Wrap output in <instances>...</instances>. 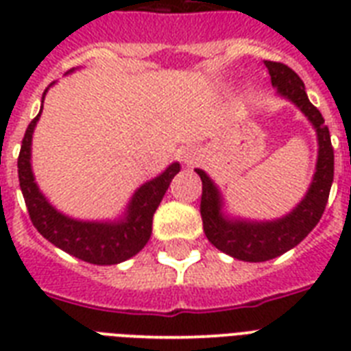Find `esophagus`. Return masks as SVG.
Returning a JSON list of instances; mask_svg holds the SVG:
<instances>
[{"instance_id": "1", "label": "esophagus", "mask_w": 351, "mask_h": 351, "mask_svg": "<svg viewBox=\"0 0 351 351\" xmlns=\"http://www.w3.org/2000/svg\"><path fill=\"white\" fill-rule=\"evenodd\" d=\"M198 151L197 149H186L184 153H182V162L186 165H195L198 162Z\"/></svg>"}]
</instances>
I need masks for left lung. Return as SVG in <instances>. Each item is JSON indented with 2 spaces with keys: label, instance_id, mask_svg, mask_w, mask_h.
Listing matches in <instances>:
<instances>
[{
  "label": "left lung",
  "instance_id": "left-lung-1",
  "mask_svg": "<svg viewBox=\"0 0 351 351\" xmlns=\"http://www.w3.org/2000/svg\"><path fill=\"white\" fill-rule=\"evenodd\" d=\"M266 63L277 95L289 100L308 118L317 134V164L304 198L288 215L273 220H250L224 213V197L206 171L195 169L202 180L204 233L211 244L226 255L244 262H264L289 251L319 224L326 208L333 182V147L324 118L308 100L304 84L295 71L277 62Z\"/></svg>",
  "mask_w": 351,
  "mask_h": 351
}]
</instances>
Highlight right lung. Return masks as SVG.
Returning <instances> with one entry per match:
<instances>
[{"label": "right lung", "instance_id": "right-lung-1", "mask_svg": "<svg viewBox=\"0 0 351 351\" xmlns=\"http://www.w3.org/2000/svg\"><path fill=\"white\" fill-rule=\"evenodd\" d=\"M52 85L54 84L49 87ZM49 87L43 93L41 107ZM40 117L41 109L25 131L18 158L19 187L36 230L40 231L41 237H45L51 244L65 253L96 266H112L136 255L151 239L153 215L162 202L171 180L180 171V164L173 162L164 173H160L153 180L138 187L127 204L125 213L118 220L73 219L58 211L36 184L30 158H32V134Z\"/></svg>", "mask_w": 351, "mask_h": 351}]
</instances>
